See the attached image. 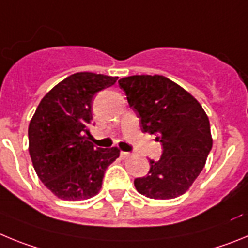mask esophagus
<instances>
[{
  "label": "esophagus",
  "instance_id": "obj_1",
  "mask_svg": "<svg viewBox=\"0 0 248 248\" xmlns=\"http://www.w3.org/2000/svg\"><path fill=\"white\" fill-rule=\"evenodd\" d=\"M121 157L122 158H127V157H130V154H128V152H124V151H121Z\"/></svg>",
  "mask_w": 248,
  "mask_h": 248
}]
</instances>
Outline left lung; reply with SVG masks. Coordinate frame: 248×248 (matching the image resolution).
<instances>
[{
	"mask_svg": "<svg viewBox=\"0 0 248 248\" xmlns=\"http://www.w3.org/2000/svg\"><path fill=\"white\" fill-rule=\"evenodd\" d=\"M141 130L156 136L163 147L150 171L135 180L141 195L154 200L176 199L199 177L212 148L210 121L192 94L160 75H135L118 81Z\"/></svg>",
	"mask_w": 248,
	"mask_h": 248,
	"instance_id": "obj_1",
	"label": "left lung"
}]
</instances>
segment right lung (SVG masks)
<instances>
[{"instance_id":"add662e5","label":"right lung","mask_w":248,"mask_h":248,"mask_svg":"<svg viewBox=\"0 0 248 248\" xmlns=\"http://www.w3.org/2000/svg\"><path fill=\"white\" fill-rule=\"evenodd\" d=\"M118 77L73 73L41 100L29 126V151L38 178L61 200L97 195L105 171L120 156L117 147H94L88 124L92 100Z\"/></svg>"}]
</instances>
